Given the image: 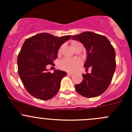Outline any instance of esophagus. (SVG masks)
<instances>
[{
    "instance_id": "1",
    "label": "esophagus",
    "mask_w": 132,
    "mask_h": 132,
    "mask_svg": "<svg viewBox=\"0 0 132 132\" xmlns=\"http://www.w3.org/2000/svg\"><path fill=\"white\" fill-rule=\"evenodd\" d=\"M72 73H71V72H68L67 73V75H72Z\"/></svg>"
}]
</instances>
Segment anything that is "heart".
I'll list each match as a JSON object with an SVG mask.
<instances>
[{
  "mask_svg": "<svg viewBox=\"0 0 132 132\" xmlns=\"http://www.w3.org/2000/svg\"><path fill=\"white\" fill-rule=\"evenodd\" d=\"M82 45L80 43L78 42V41H73L71 42V46H72L73 48L75 49L77 46L79 45ZM62 48H63V45L60 46V48L58 50V55H60L62 52ZM82 63V61L79 58H73V59H64L62 61L60 62L59 66L60 68L62 70L67 71H70L72 72L76 70V69L80 66Z\"/></svg>",
  "mask_w": 132,
  "mask_h": 132,
  "instance_id": "obj_1",
  "label": "heart"
}]
</instances>
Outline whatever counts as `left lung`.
Returning a JSON list of instances; mask_svg holds the SVG:
<instances>
[{"instance_id": "8db88e82", "label": "left lung", "mask_w": 132, "mask_h": 132, "mask_svg": "<svg viewBox=\"0 0 132 132\" xmlns=\"http://www.w3.org/2000/svg\"><path fill=\"white\" fill-rule=\"evenodd\" d=\"M72 39L82 43L87 51L84 64L86 71L83 80L75 86L78 94L86 98H94L103 94L109 87L115 72L116 62L114 47L105 36L93 32H84L73 36Z\"/></svg>"}]
</instances>
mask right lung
<instances>
[{
    "instance_id": "right-lung-1",
    "label": "right lung",
    "mask_w": 132,
    "mask_h": 132,
    "mask_svg": "<svg viewBox=\"0 0 132 132\" xmlns=\"http://www.w3.org/2000/svg\"><path fill=\"white\" fill-rule=\"evenodd\" d=\"M70 38V35L59 38L40 33L23 43L17 59L18 73L30 95L41 100H48L57 93L61 80L66 73L55 70L52 73L46 67L54 64L60 46Z\"/></svg>"
}]
</instances>
